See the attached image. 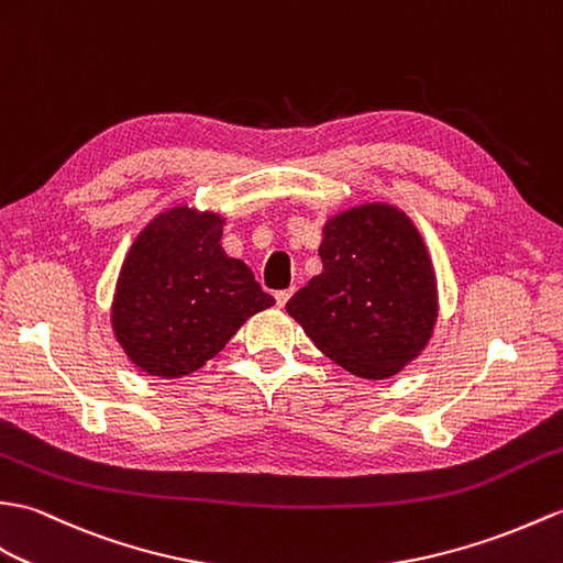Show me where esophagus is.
Instances as JSON below:
<instances>
[{
  "label": "esophagus",
  "mask_w": 563,
  "mask_h": 563,
  "mask_svg": "<svg viewBox=\"0 0 563 563\" xmlns=\"http://www.w3.org/2000/svg\"><path fill=\"white\" fill-rule=\"evenodd\" d=\"M292 297V290H278L276 292V302H278V307H285L287 305V299Z\"/></svg>",
  "instance_id": "obj_1"
}]
</instances>
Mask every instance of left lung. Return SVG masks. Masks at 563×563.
I'll list each match as a JSON object with an SVG mask.
<instances>
[{"mask_svg":"<svg viewBox=\"0 0 563 563\" xmlns=\"http://www.w3.org/2000/svg\"><path fill=\"white\" fill-rule=\"evenodd\" d=\"M323 271L287 313L347 372L386 378L420 355L437 321L434 273L412 222L390 206L331 218L319 246Z\"/></svg>","mask_w":563,"mask_h":563,"instance_id":"left-lung-1","label":"left lung"}]
</instances>
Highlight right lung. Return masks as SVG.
Instances as JSON below:
<instances>
[{"label": "right lung", "instance_id": "1", "mask_svg": "<svg viewBox=\"0 0 563 563\" xmlns=\"http://www.w3.org/2000/svg\"><path fill=\"white\" fill-rule=\"evenodd\" d=\"M222 220L179 206L148 222L117 280L112 325L136 367L175 378L203 367L256 311L276 305L220 246Z\"/></svg>", "mask_w": 563, "mask_h": 563}]
</instances>
